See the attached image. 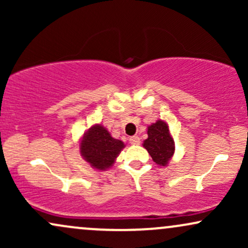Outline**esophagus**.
I'll return each instance as SVG.
<instances>
[{
	"mask_svg": "<svg viewBox=\"0 0 248 248\" xmlns=\"http://www.w3.org/2000/svg\"><path fill=\"white\" fill-rule=\"evenodd\" d=\"M140 138L139 136H132V138H129V143L130 144H134V146H138V144H140Z\"/></svg>",
	"mask_w": 248,
	"mask_h": 248,
	"instance_id": "1",
	"label": "esophagus"
}]
</instances>
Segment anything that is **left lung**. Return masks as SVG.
<instances>
[{
    "label": "left lung",
    "mask_w": 248,
    "mask_h": 248,
    "mask_svg": "<svg viewBox=\"0 0 248 248\" xmlns=\"http://www.w3.org/2000/svg\"><path fill=\"white\" fill-rule=\"evenodd\" d=\"M148 139L143 141L146 148L155 163L166 167L175 152V142L169 133L167 122L157 120L148 127Z\"/></svg>",
    "instance_id": "obj_1"
}]
</instances>
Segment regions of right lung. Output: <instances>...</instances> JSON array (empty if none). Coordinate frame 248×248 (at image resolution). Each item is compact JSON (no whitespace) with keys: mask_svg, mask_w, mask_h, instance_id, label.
<instances>
[{"mask_svg":"<svg viewBox=\"0 0 248 248\" xmlns=\"http://www.w3.org/2000/svg\"><path fill=\"white\" fill-rule=\"evenodd\" d=\"M124 147V142L113 139L104 126L95 124L82 136L80 153L94 169L106 170L113 166Z\"/></svg>","mask_w":248,"mask_h":248,"instance_id":"right-lung-1","label":"right lung"}]
</instances>
